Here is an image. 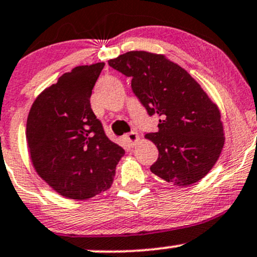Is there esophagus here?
<instances>
[{
    "label": "esophagus",
    "instance_id": "1",
    "mask_svg": "<svg viewBox=\"0 0 257 257\" xmlns=\"http://www.w3.org/2000/svg\"><path fill=\"white\" fill-rule=\"evenodd\" d=\"M124 139H125V142L128 143L129 145L134 146L135 143L139 140V135H138L137 132H131V133L124 135Z\"/></svg>",
    "mask_w": 257,
    "mask_h": 257
}]
</instances>
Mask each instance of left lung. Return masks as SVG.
Instances as JSON below:
<instances>
[{"label": "left lung", "mask_w": 257, "mask_h": 257, "mask_svg": "<svg viewBox=\"0 0 257 257\" xmlns=\"http://www.w3.org/2000/svg\"><path fill=\"white\" fill-rule=\"evenodd\" d=\"M132 78V90L149 115L159 114V132L146 133L159 149L150 170L177 187L204 178L224 145L221 113L185 69L163 55L131 51L108 61Z\"/></svg>", "instance_id": "obj_1"}]
</instances>
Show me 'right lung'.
<instances>
[{
	"label": "right lung",
	"instance_id": "obj_1",
	"mask_svg": "<svg viewBox=\"0 0 257 257\" xmlns=\"http://www.w3.org/2000/svg\"><path fill=\"white\" fill-rule=\"evenodd\" d=\"M105 63L79 66L36 97L27 120L34 168L62 196L87 200L113 182L124 155L107 138L90 96Z\"/></svg>",
	"mask_w": 257,
	"mask_h": 257
}]
</instances>
